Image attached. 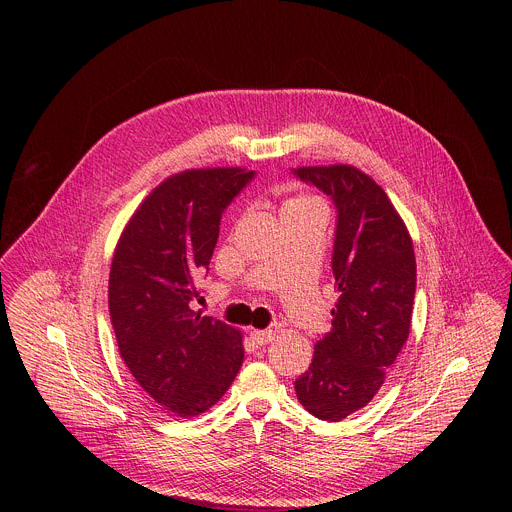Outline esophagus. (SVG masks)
Returning a JSON list of instances; mask_svg holds the SVG:
<instances>
[{
    "mask_svg": "<svg viewBox=\"0 0 512 512\" xmlns=\"http://www.w3.org/2000/svg\"><path fill=\"white\" fill-rule=\"evenodd\" d=\"M251 338H253L259 346H263V344H269V342L275 338V330H253V332H251Z\"/></svg>",
    "mask_w": 512,
    "mask_h": 512,
    "instance_id": "obj_1",
    "label": "esophagus"
}]
</instances>
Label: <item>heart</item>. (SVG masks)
<instances>
[{
  "mask_svg": "<svg viewBox=\"0 0 512 512\" xmlns=\"http://www.w3.org/2000/svg\"><path fill=\"white\" fill-rule=\"evenodd\" d=\"M310 204H318V200H316V198H312V196H306V194H300V196H291L289 200H285V202H283V206H281V212H285V210H291V208H300V206H310Z\"/></svg>",
  "mask_w": 512,
  "mask_h": 512,
  "instance_id": "heart-1",
  "label": "heart"
}]
</instances>
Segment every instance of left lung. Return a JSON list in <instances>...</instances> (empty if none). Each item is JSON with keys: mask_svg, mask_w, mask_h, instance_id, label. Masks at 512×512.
Listing matches in <instances>:
<instances>
[{"mask_svg": "<svg viewBox=\"0 0 512 512\" xmlns=\"http://www.w3.org/2000/svg\"><path fill=\"white\" fill-rule=\"evenodd\" d=\"M294 174L336 206L332 253L338 302L332 330L296 379L300 403L340 421L367 405L407 342L415 298L413 241L385 190L354 166H308Z\"/></svg>", "mask_w": 512, "mask_h": 512, "instance_id": "obj_1", "label": "left lung"}]
</instances>
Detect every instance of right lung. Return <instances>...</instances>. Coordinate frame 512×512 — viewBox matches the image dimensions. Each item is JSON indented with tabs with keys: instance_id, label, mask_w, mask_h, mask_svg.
<instances>
[{
	"instance_id": "obj_1",
	"label": "right lung",
	"mask_w": 512,
	"mask_h": 512,
	"mask_svg": "<svg viewBox=\"0 0 512 512\" xmlns=\"http://www.w3.org/2000/svg\"><path fill=\"white\" fill-rule=\"evenodd\" d=\"M243 168L186 170L156 186L125 225L109 273V314L127 369L158 405L196 417L243 364L237 328L194 312L221 216L253 180Z\"/></svg>"
}]
</instances>
